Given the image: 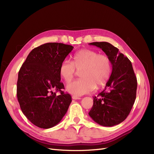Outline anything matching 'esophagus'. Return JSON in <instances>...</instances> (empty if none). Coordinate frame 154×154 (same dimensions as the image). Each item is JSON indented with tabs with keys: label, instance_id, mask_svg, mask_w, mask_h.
I'll list each match as a JSON object with an SVG mask.
<instances>
[{
	"label": "esophagus",
	"instance_id": "1",
	"mask_svg": "<svg viewBox=\"0 0 154 154\" xmlns=\"http://www.w3.org/2000/svg\"><path fill=\"white\" fill-rule=\"evenodd\" d=\"M72 98L73 100H80L81 97H79V96H72Z\"/></svg>",
	"mask_w": 154,
	"mask_h": 154
}]
</instances>
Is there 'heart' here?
<instances>
[{"label":"heart","instance_id":"obj_1","mask_svg":"<svg viewBox=\"0 0 154 154\" xmlns=\"http://www.w3.org/2000/svg\"><path fill=\"white\" fill-rule=\"evenodd\" d=\"M75 69L81 79L66 86L68 93L77 96L88 94L96 88H101L109 81L112 72V63L109 56L91 49H81L73 56L72 62L63 61L59 73L66 83H69L75 75Z\"/></svg>","mask_w":154,"mask_h":154}]
</instances>
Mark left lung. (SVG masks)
<instances>
[{"instance_id":"obj_1","label":"left lung","mask_w":154,"mask_h":154,"mask_svg":"<svg viewBox=\"0 0 154 154\" xmlns=\"http://www.w3.org/2000/svg\"><path fill=\"white\" fill-rule=\"evenodd\" d=\"M101 48L109 57L112 72L105 89L97 97L89 112L93 120L111 127L123 122L132 109L136 96L137 79L131 62L119 49L106 42L89 43Z\"/></svg>"}]
</instances>
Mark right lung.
I'll list each match as a JSON object with an SVG mask.
<instances>
[{"label": "right lung", "mask_w": 154, "mask_h": 154, "mask_svg": "<svg viewBox=\"0 0 154 154\" xmlns=\"http://www.w3.org/2000/svg\"><path fill=\"white\" fill-rule=\"evenodd\" d=\"M73 48L63 43L42 44L31 51L20 68L17 98L23 114L40 128L58 124L71 103V96L61 90L65 88L59 68Z\"/></svg>", "instance_id": "1"}]
</instances>
